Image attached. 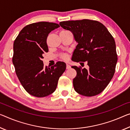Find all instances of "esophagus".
Wrapping results in <instances>:
<instances>
[{
    "label": "esophagus",
    "instance_id": "obj_1",
    "mask_svg": "<svg viewBox=\"0 0 130 130\" xmlns=\"http://www.w3.org/2000/svg\"><path fill=\"white\" fill-rule=\"evenodd\" d=\"M70 66L69 64H66V69H70Z\"/></svg>",
    "mask_w": 130,
    "mask_h": 130
}]
</instances>
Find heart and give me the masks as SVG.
Listing matches in <instances>:
<instances>
[{"instance_id":"1","label":"heart","mask_w":130,"mask_h":130,"mask_svg":"<svg viewBox=\"0 0 130 130\" xmlns=\"http://www.w3.org/2000/svg\"><path fill=\"white\" fill-rule=\"evenodd\" d=\"M63 58L64 59H67V56H66V55L63 56Z\"/></svg>"}]
</instances>
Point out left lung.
Instances as JSON below:
<instances>
[{"instance_id": "obj_1", "label": "left lung", "mask_w": 130, "mask_h": 130, "mask_svg": "<svg viewBox=\"0 0 130 130\" xmlns=\"http://www.w3.org/2000/svg\"><path fill=\"white\" fill-rule=\"evenodd\" d=\"M59 24L70 31L78 43L73 52V61H87L89 66L88 69L71 67L77 71L73 79L75 91L85 96L99 94L109 84L115 72L117 55L112 35L97 21L84 19L62 21Z\"/></svg>"}]
</instances>
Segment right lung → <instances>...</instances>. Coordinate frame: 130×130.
<instances>
[{"label":"right lung","instance_id":"add662e5","mask_svg":"<svg viewBox=\"0 0 130 130\" xmlns=\"http://www.w3.org/2000/svg\"><path fill=\"white\" fill-rule=\"evenodd\" d=\"M59 27L58 24L49 22L31 24L22 29L14 42L12 61L15 73L25 91L35 97L52 93L66 69L63 61L47 67L42 60L43 54L48 52V34Z\"/></svg>","mask_w":130,"mask_h":130}]
</instances>
